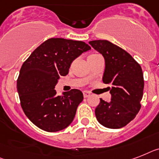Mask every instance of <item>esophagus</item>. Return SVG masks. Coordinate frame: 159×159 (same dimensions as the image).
<instances>
[{
  "label": "esophagus",
  "mask_w": 159,
  "mask_h": 159,
  "mask_svg": "<svg viewBox=\"0 0 159 159\" xmlns=\"http://www.w3.org/2000/svg\"><path fill=\"white\" fill-rule=\"evenodd\" d=\"M83 94H84V98H89V96H90V93H89V92H87V91L83 92Z\"/></svg>",
  "instance_id": "34e87169"
}]
</instances>
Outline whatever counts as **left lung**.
Returning a JSON list of instances; mask_svg holds the SVG:
<instances>
[{
	"label": "left lung",
	"instance_id": "obj_1",
	"mask_svg": "<svg viewBox=\"0 0 159 159\" xmlns=\"http://www.w3.org/2000/svg\"><path fill=\"white\" fill-rule=\"evenodd\" d=\"M104 57V84H110L111 101L100 103L95 109L98 121L106 128L118 129L134 119L141 107L144 78L141 66L120 47L108 40L89 42Z\"/></svg>",
	"mask_w": 159,
	"mask_h": 159
}]
</instances>
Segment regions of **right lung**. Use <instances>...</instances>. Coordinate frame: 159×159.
<instances>
[{"label": "right lung", "mask_w": 159, "mask_h": 159, "mask_svg": "<svg viewBox=\"0 0 159 159\" xmlns=\"http://www.w3.org/2000/svg\"><path fill=\"white\" fill-rule=\"evenodd\" d=\"M91 47L83 41L51 38L23 62L17 80L21 106L36 127L46 132L65 129L73 121L82 92L71 89L57 96L55 86L68 74L72 61Z\"/></svg>", "instance_id": "right-lung-1"}]
</instances>
